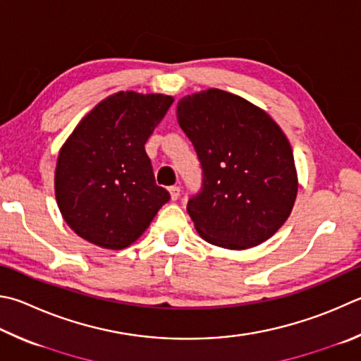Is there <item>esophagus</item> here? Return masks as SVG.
I'll list each match as a JSON object with an SVG mask.
<instances>
[{
	"label": "esophagus",
	"mask_w": 361,
	"mask_h": 361,
	"mask_svg": "<svg viewBox=\"0 0 361 361\" xmlns=\"http://www.w3.org/2000/svg\"><path fill=\"white\" fill-rule=\"evenodd\" d=\"M169 192H170V199L178 200V197H180V186H170L169 188Z\"/></svg>",
	"instance_id": "obj_1"
}]
</instances>
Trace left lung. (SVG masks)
Segmentation results:
<instances>
[{
	"label": "left lung",
	"instance_id": "8db88e82",
	"mask_svg": "<svg viewBox=\"0 0 361 361\" xmlns=\"http://www.w3.org/2000/svg\"><path fill=\"white\" fill-rule=\"evenodd\" d=\"M176 118L203 170L202 191L188 202L200 237L233 251L273 237L298 192L292 147L278 123L218 88L181 97Z\"/></svg>",
	"mask_w": 361,
	"mask_h": 361
}]
</instances>
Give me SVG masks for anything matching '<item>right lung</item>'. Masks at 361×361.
Wrapping results in <instances>:
<instances>
[{"label":"right lung","instance_id":"add662e5","mask_svg":"<svg viewBox=\"0 0 361 361\" xmlns=\"http://www.w3.org/2000/svg\"><path fill=\"white\" fill-rule=\"evenodd\" d=\"M173 97L118 91L85 115L58 153L55 197L78 237L124 249L152 224L170 194L156 185L145 143Z\"/></svg>","mask_w":361,"mask_h":361}]
</instances>
